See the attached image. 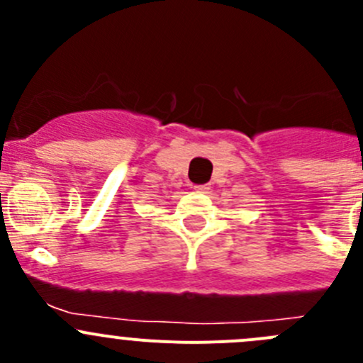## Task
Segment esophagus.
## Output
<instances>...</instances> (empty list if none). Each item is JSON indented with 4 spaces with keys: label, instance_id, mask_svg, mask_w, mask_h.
<instances>
[{
    "label": "esophagus",
    "instance_id": "obj_1",
    "mask_svg": "<svg viewBox=\"0 0 363 363\" xmlns=\"http://www.w3.org/2000/svg\"><path fill=\"white\" fill-rule=\"evenodd\" d=\"M208 189H211V184H196L195 186L196 193H208Z\"/></svg>",
    "mask_w": 363,
    "mask_h": 363
}]
</instances>
